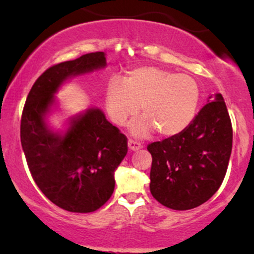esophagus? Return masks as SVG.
I'll return each mask as SVG.
<instances>
[{
    "label": "esophagus",
    "instance_id": "34e87169",
    "mask_svg": "<svg viewBox=\"0 0 254 254\" xmlns=\"http://www.w3.org/2000/svg\"><path fill=\"white\" fill-rule=\"evenodd\" d=\"M127 147H129V149L130 150H138V149H141L142 148V144L139 143V142H137V141H133V139H129V141H127Z\"/></svg>",
    "mask_w": 254,
    "mask_h": 254
}]
</instances>
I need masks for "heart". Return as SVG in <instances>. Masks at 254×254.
I'll list each match as a JSON object with an SVG mask.
<instances>
[{
	"label": "heart",
	"instance_id": "heart-1",
	"mask_svg": "<svg viewBox=\"0 0 254 254\" xmlns=\"http://www.w3.org/2000/svg\"><path fill=\"white\" fill-rule=\"evenodd\" d=\"M199 87L193 77L159 66H142L119 81L109 83L105 109L111 121L123 127L135 117L141 105L144 116L131 125V132L143 136L157 129L161 135L182 132L194 118Z\"/></svg>",
	"mask_w": 254,
	"mask_h": 254
}]
</instances>
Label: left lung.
I'll list each match as a JSON object with an SVG mask.
<instances>
[{"label": "left lung", "mask_w": 254, "mask_h": 254, "mask_svg": "<svg viewBox=\"0 0 254 254\" xmlns=\"http://www.w3.org/2000/svg\"><path fill=\"white\" fill-rule=\"evenodd\" d=\"M186 129L148 145L150 192L173 210L199 206L220 189L228 167L233 129L221 93L208 98Z\"/></svg>", "instance_id": "8db88e82"}]
</instances>
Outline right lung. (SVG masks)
Here are the masks:
<instances>
[{
  "label": "right lung",
  "mask_w": 254,
  "mask_h": 254,
  "mask_svg": "<svg viewBox=\"0 0 254 254\" xmlns=\"http://www.w3.org/2000/svg\"><path fill=\"white\" fill-rule=\"evenodd\" d=\"M106 65V54L93 52L51 66L34 82L22 111L20 137L33 180L66 211L92 212L104 205L115 190V171L127 153V137L98 107L70 116L62 130L49 123L63 84Z\"/></svg>",
  "instance_id": "add662e5"
}]
</instances>
